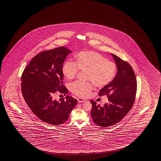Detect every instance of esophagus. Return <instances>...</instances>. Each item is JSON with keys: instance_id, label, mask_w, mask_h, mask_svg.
<instances>
[{"instance_id": "1", "label": "esophagus", "mask_w": 161, "mask_h": 161, "mask_svg": "<svg viewBox=\"0 0 161 161\" xmlns=\"http://www.w3.org/2000/svg\"><path fill=\"white\" fill-rule=\"evenodd\" d=\"M77 101H78L79 103H84V102L86 101V100L84 99V98H77Z\"/></svg>"}]
</instances>
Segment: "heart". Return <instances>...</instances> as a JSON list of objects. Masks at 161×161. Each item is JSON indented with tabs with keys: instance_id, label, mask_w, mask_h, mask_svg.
<instances>
[{
	"instance_id": "obj_1",
	"label": "heart",
	"mask_w": 161,
	"mask_h": 161,
	"mask_svg": "<svg viewBox=\"0 0 161 161\" xmlns=\"http://www.w3.org/2000/svg\"><path fill=\"white\" fill-rule=\"evenodd\" d=\"M75 58V62L66 61L62 67L63 75L69 80L74 79L80 70L86 72V80L92 81L96 87L102 88L109 84L115 76L114 63L96 52H80ZM93 88V85L90 81H76L70 85L71 92L79 97H88Z\"/></svg>"
}]
</instances>
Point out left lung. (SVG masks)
<instances>
[{
	"label": "left lung",
	"instance_id": "obj_1",
	"mask_svg": "<svg viewBox=\"0 0 161 161\" xmlns=\"http://www.w3.org/2000/svg\"><path fill=\"white\" fill-rule=\"evenodd\" d=\"M112 55L117 65V73L112 81L98 93L99 96L106 95L108 102L101 106L91 101L93 121L101 127L112 126L124 119L131 109L136 96V77L132 67L116 55Z\"/></svg>",
	"mask_w": 161,
	"mask_h": 161
}]
</instances>
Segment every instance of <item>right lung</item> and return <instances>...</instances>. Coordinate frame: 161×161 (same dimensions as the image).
Wrapping results in <instances>:
<instances>
[{"mask_svg":"<svg viewBox=\"0 0 161 161\" xmlns=\"http://www.w3.org/2000/svg\"><path fill=\"white\" fill-rule=\"evenodd\" d=\"M72 52L65 47L40 52L32 58L21 75V89L25 101L42 121L58 126L64 124L77 103L73 97L57 101V92L67 94L62 67Z\"/></svg>","mask_w":161,"mask_h":161,"instance_id":"add662e5","label":"right lung"}]
</instances>
